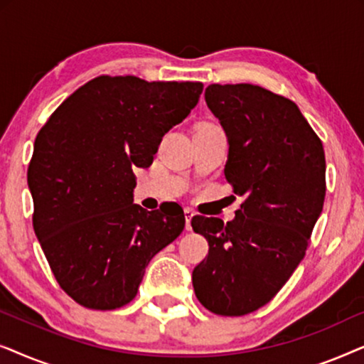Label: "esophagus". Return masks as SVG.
<instances>
[{
  "instance_id": "34e87169",
  "label": "esophagus",
  "mask_w": 364,
  "mask_h": 364,
  "mask_svg": "<svg viewBox=\"0 0 364 364\" xmlns=\"http://www.w3.org/2000/svg\"><path fill=\"white\" fill-rule=\"evenodd\" d=\"M186 228L187 230H192V218H193V215H196V213H193L191 208H186Z\"/></svg>"
}]
</instances>
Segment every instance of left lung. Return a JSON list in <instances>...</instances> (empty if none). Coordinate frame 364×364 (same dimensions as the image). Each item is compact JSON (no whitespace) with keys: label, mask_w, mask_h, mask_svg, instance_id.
Listing matches in <instances>:
<instances>
[{"label":"left lung","mask_w":364,"mask_h":364,"mask_svg":"<svg viewBox=\"0 0 364 364\" xmlns=\"http://www.w3.org/2000/svg\"><path fill=\"white\" fill-rule=\"evenodd\" d=\"M205 102L228 142L225 178L245 202L232 222L193 217L208 242L198 301L242 316L267 305L305 257L325 202V151L295 102L253 84H212Z\"/></svg>","instance_id":"obj_1"}]
</instances>
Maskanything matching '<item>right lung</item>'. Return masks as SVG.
<instances>
[{
  "label": "right lung",
  "instance_id": "1",
  "mask_svg": "<svg viewBox=\"0 0 364 364\" xmlns=\"http://www.w3.org/2000/svg\"><path fill=\"white\" fill-rule=\"evenodd\" d=\"M202 89L101 76L73 92L38 132L28 168L34 233L79 305H127L149 262L182 233V208L147 212L134 203V168L151 167L162 137L191 114Z\"/></svg>",
  "mask_w": 364,
  "mask_h": 364
}]
</instances>
